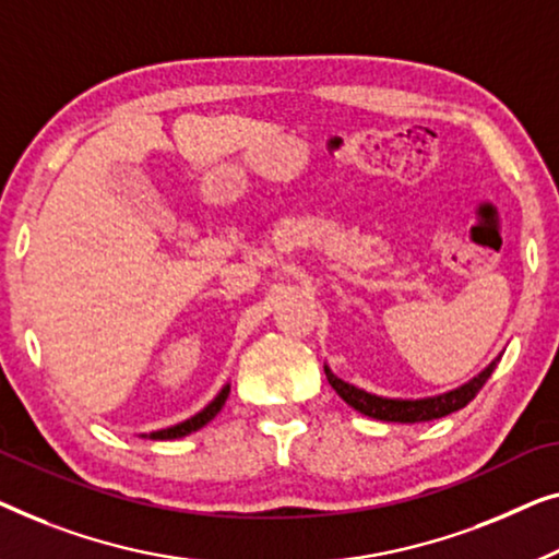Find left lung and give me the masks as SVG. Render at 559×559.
I'll return each instance as SVG.
<instances>
[{
    "label": "left lung",
    "instance_id": "left-lung-1",
    "mask_svg": "<svg viewBox=\"0 0 559 559\" xmlns=\"http://www.w3.org/2000/svg\"><path fill=\"white\" fill-rule=\"evenodd\" d=\"M499 359H501V355L493 359L489 367H484L476 377H471L468 382H463V384H459V388L440 392V395H430V397L374 395V392L361 390V388H357V384L344 382L342 377H336L332 372V367L329 365H324V374H326L329 384L336 390V395H340L349 407H355L357 413L367 415V418L384 420V423H426V420L445 418V415L466 407L471 400L478 395V390L484 388L493 369H497Z\"/></svg>",
    "mask_w": 559,
    "mask_h": 559
}]
</instances>
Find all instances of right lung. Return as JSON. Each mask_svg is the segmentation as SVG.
I'll return each instance as SVG.
<instances>
[{
	"label": "right lung",
	"instance_id": "add662e5",
	"mask_svg": "<svg viewBox=\"0 0 559 559\" xmlns=\"http://www.w3.org/2000/svg\"><path fill=\"white\" fill-rule=\"evenodd\" d=\"M227 395H230V382H227L225 388L219 390L217 395L212 397L210 403L202 407L200 413H194L192 418L177 423V426H169V428H162V430H152V433H141V438H148V440H171V438H185V436H190V433H194V430H200V428L207 426V423H210L212 418H215V415H217L219 411H223Z\"/></svg>",
	"mask_w": 559,
	"mask_h": 559
}]
</instances>
